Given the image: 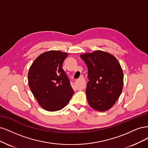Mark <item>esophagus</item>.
I'll return each mask as SVG.
<instances>
[{
	"label": "esophagus",
	"mask_w": 148,
	"mask_h": 148,
	"mask_svg": "<svg viewBox=\"0 0 148 148\" xmlns=\"http://www.w3.org/2000/svg\"><path fill=\"white\" fill-rule=\"evenodd\" d=\"M77 81H80L81 82V85H80L81 88H82V89L85 88V80L83 75H81Z\"/></svg>",
	"instance_id": "1"
}]
</instances>
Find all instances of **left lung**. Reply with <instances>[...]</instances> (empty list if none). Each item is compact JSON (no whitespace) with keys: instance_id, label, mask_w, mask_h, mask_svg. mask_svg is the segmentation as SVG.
<instances>
[{"instance_id":"8db88e82","label":"left lung","mask_w":148,"mask_h":148,"mask_svg":"<svg viewBox=\"0 0 148 148\" xmlns=\"http://www.w3.org/2000/svg\"><path fill=\"white\" fill-rule=\"evenodd\" d=\"M87 64L89 81L85 90L90 106L104 112L111 109L122 93L123 74L115 56L96 50L80 55Z\"/></svg>"}]
</instances>
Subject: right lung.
<instances>
[{
    "label": "right lung",
    "instance_id": "obj_1",
    "mask_svg": "<svg viewBox=\"0 0 148 148\" xmlns=\"http://www.w3.org/2000/svg\"><path fill=\"white\" fill-rule=\"evenodd\" d=\"M68 53L59 50L44 52L34 61L28 73V84L39 105L46 111L64 108L74 93L62 68Z\"/></svg>",
    "mask_w": 148,
    "mask_h": 148
}]
</instances>
